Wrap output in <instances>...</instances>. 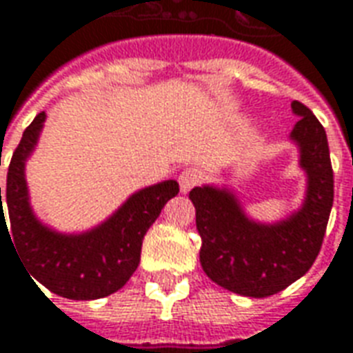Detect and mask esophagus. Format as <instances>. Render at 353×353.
Returning a JSON list of instances; mask_svg holds the SVG:
<instances>
[{"label": "esophagus", "mask_w": 353, "mask_h": 353, "mask_svg": "<svg viewBox=\"0 0 353 353\" xmlns=\"http://www.w3.org/2000/svg\"><path fill=\"white\" fill-rule=\"evenodd\" d=\"M200 181H202V174L196 168H185L179 174V189H181V192H189Z\"/></svg>", "instance_id": "esophagus-1"}]
</instances>
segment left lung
I'll use <instances>...</instances> for the list:
<instances>
[{
  "label": "left lung",
  "instance_id": "obj_1",
  "mask_svg": "<svg viewBox=\"0 0 353 353\" xmlns=\"http://www.w3.org/2000/svg\"><path fill=\"white\" fill-rule=\"evenodd\" d=\"M291 108L301 117L291 138L308 174L306 200L296 214L259 225L242 214L229 191L194 187L189 192L202 238L200 265L210 280L238 295L263 299L283 291L310 270L325 236L334 196L327 134L304 103L295 100Z\"/></svg>",
  "mask_w": 353,
  "mask_h": 353
}]
</instances>
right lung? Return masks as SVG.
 I'll return each instance as SVG.
<instances>
[{"mask_svg": "<svg viewBox=\"0 0 353 353\" xmlns=\"http://www.w3.org/2000/svg\"><path fill=\"white\" fill-rule=\"evenodd\" d=\"M43 121L41 111L12 153L5 192L11 225L7 229L0 187V229L12 232L9 238L12 236L20 259L32 272L30 278L49 291L73 301L108 296L123 288L138 268L143 236L164 204L179 192V185L170 179L132 194L111 219L90 232L79 236L58 234L34 217L24 179V162L37 143Z\"/></svg>", "mask_w": 353, "mask_h": 353, "instance_id": "add662e5", "label": "right lung"}]
</instances>
